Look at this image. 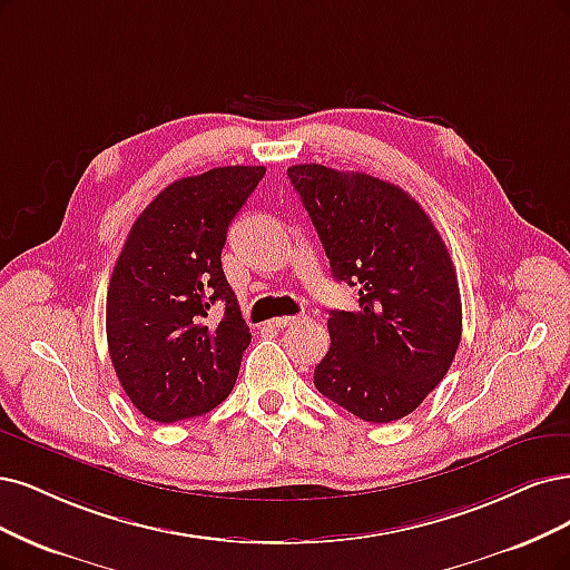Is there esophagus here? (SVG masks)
I'll use <instances>...</instances> for the list:
<instances>
[{
	"label": "esophagus",
	"instance_id": "esophagus-1",
	"mask_svg": "<svg viewBox=\"0 0 570 570\" xmlns=\"http://www.w3.org/2000/svg\"><path fill=\"white\" fill-rule=\"evenodd\" d=\"M299 321V316H281V318H276V321H271V327H276V330H283V327H289V325H294Z\"/></svg>",
	"mask_w": 570,
	"mask_h": 570
}]
</instances>
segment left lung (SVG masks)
Wrapping results in <instances>:
<instances>
[{"mask_svg":"<svg viewBox=\"0 0 570 570\" xmlns=\"http://www.w3.org/2000/svg\"><path fill=\"white\" fill-rule=\"evenodd\" d=\"M294 190L318 230L335 281L356 311H330V348L313 384L351 415H410L453 363L462 302L453 259L415 198L377 176L292 165Z\"/></svg>","mask_w":570,"mask_h":570,"instance_id":"obj_1","label":"left lung"}]
</instances>
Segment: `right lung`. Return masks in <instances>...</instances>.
I'll return each instance as SVG.
<instances>
[{
  "instance_id": "obj_1",
  "label": "right lung",
  "mask_w": 570,
  "mask_h": 570,
  "mask_svg": "<svg viewBox=\"0 0 570 570\" xmlns=\"http://www.w3.org/2000/svg\"><path fill=\"white\" fill-rule=\"evenodd\" d=\"M264 174L262 165L214 167L169 184L134 222L117 257L108 351L125 394L153 422L205 415L238 380L252 335L222 249Z\"/></svg>"
}]
</instances>
